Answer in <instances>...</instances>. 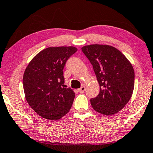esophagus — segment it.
Returning a JSON list of instances; mask_svg holds the SVG:
<instances>
[{
	"label": "esophagus",
	"mask_w": 153,
	"mask_h": 153,
	"mask_svg": "<svg viewBox=\"0 0 153 153\" xmlns=\"http://www.w3.org/2000/svg\"><path fill=\"white\" fill-rule=\"evenodd\" d=\"M85 89H86V87H85V86H82L80 89H77V91H78L79 93H83V92L85 91Z\"/></svg>",
	"instance_id": "obj_1"
}]
</instances>
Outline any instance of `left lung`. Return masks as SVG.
<instances>
[{
    "label": "left lung",
    "instance_id": "obj_1",
    "mask_svg": "<svg viewBox=\"0 0 153 153\" xmlns=\"http://www.w3.org/2000/svg\"><path fill=\"white\" fill-rule=\"evenodd\" d=\"M91 62L100 86V93L91 99L95 111L111 116L119 112L132 97L134 71L131 62L119 50L106 44L82 47Z\"/></svg>",
    "mask_w": 153,
    "mask_h": 153
}]
</instances>
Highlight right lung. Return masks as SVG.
<instances>
[{
  "instance_id": "right-lung-1",
  "label": "right lung",
  "mask_w": 153,
  "mask_h": 153,
  "mask_svg": "<svg viewBox=\"0 0 153 153\" xmlns=\"http://www.w3.org/2000/svg\"><path fill=\"white\" fill-rule=\"evenodd\" d=\"M77 48L48 47L29 62L23 77L25 97L31 108L44 119L59 120L69 111L75 98L74 90L63 87V69L66 60Z\"/></svg>"
}]
</instances>
